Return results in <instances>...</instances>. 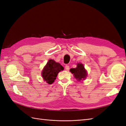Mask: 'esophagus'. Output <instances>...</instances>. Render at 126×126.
<instances>
[{"label":"esophagus","instance_id":"1","mask_svg":"<svg viewBox=\"0 0 126 126\" xmlns=\"http://www.w3.org/2000/svg\"><path fill=\"white\" fill-rule=\"evenodd\" d=\"M65 68L66 70H67V71H68L69 70V69H70V68H69V65H65Z\"/></svg>","mask_w":126,"mask_h":126}]
</instances>
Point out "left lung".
Wrapping results in <instances>:
<instances>
[{"label":"left lung","mask_w":126,"mask_h":126,"mask_svg":"<svg viewBox=\"0 0 126 126\" xmlns=\"http://www.w3.org/2000/svg\"><path fill=\"white\" fill-rule=\"evenodd\" d=\"M70 71L72 74H74L75 79L79 81H81V79H85L87 75V71L85 70L84 66L81 63L77 64L76 68L70 69Z\"/></svg>","instance_id":"left-lung-1"}]
</instances>
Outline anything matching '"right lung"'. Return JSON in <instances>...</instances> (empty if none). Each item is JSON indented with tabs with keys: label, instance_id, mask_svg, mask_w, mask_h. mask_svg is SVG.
Instances as JSON below:
<instances>
[{
	"label": "right lung",
	"instance_id": "right-lung-1",
	"mask_svg": "<svg viewBox=\"0 0 126 126\" xmlns=\"http://www.w3.org/2000/svg\"><path fill=\"white\" fill-rule=\"evenodd\" d=\"M64 68L60 63L50 60L48 61L42 73V75L45 81L48 84H52L56 79L58 73L63 70Z\"/></svg>",
	"mask_w": 126,
	"mask_h": 126
}]
</instances>
